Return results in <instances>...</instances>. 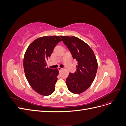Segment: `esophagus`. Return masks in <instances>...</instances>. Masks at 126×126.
I'll return each instance as SVG.
<instances>
[{"mask_svg":"<svg viewBox=\"0 0 126 126\" xmlns=\"http://www.w3.org/2000/svg\"><path fill=\"white\" fill-rule=\"evenodd\" d=\"M58 70L60 71H61V70H63V69L62 68H61L60 67H58Z\"/></svg>","mask_w":126,"mask_h":126,"instance_id":"34e87169","label":"esophagus"}]
</instances>
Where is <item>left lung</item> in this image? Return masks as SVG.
Returning a JSON list of instances; mask_svg holds the SVG:
<instances>
[{"mask_svg": "<svg viewBox=\"0 0 126 126\" xmlns=\"http://www.w3.org/2000/svg\"><path fill=\"white\" fill-rule=\"evenodd\" d=\"M63 44L78 62L77 71L70 73L66 82L70 92L79 94L89 88L96 77L98 63L94 52L88 45L78 38L61 36Z\"/></svg>", "mask_w": 126, "mask_h": 126, "instance_id": "1", "label": "left lung"}]
</instances>
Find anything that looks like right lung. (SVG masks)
I'll use <instances>...</instances> for the list:
<instances>
[{
  "label": "right lung",
  "mask_w": 126,
  "mask_h": 126,
  "mask_svg": "<svg viewBox=\"0 0 126 126\" xmlns=\"http://www.w3.org/2000/svg\"><path fill=\"white\" fill-rule=\"evenodd\" d=\"M62 39L59 36H45L36 39L27 49L24 58L26 77L37 93L49 96L54 92L59 71L46 67V61Z\"/></svg>",
  "instance_id": "obj_1"
}]
</instances>
